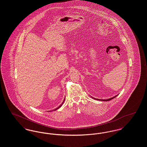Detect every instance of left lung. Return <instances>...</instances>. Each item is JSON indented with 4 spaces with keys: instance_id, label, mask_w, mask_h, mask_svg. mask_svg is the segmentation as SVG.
I'll return each mask as SVG.
<instances>
[{
    "instance_id": "obj_1",
    "label": "left lung",
    "mask_w": 147,
    "mask_h": 147,
    "mask_svg": "<svg viewBox=\"0 0 147 147\" xmlns=\"http://www.w3.org/2000/svg\"><path fill=\"white\" fill-rule=\"evenodd\" d=\"M118 94L117 95H116L115 96H114V97H112V98H109V99H107V100H100V99H97V98H95L94 97H91L92 98H94V100H102V101H109V100H112V99H113V98H114L115 97H116L117 96Z\"/></svg>"
}]
</instances>
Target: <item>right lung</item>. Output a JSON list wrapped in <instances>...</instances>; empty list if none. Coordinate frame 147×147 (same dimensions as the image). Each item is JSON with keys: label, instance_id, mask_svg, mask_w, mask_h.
Instances as JSON below:
<instances>
[{"label": "right lung", "instance_id": "add662e5", "mask_svg": "<svg viewBox=\"0 0 147 147\" xmlns=\"http://www.w3.org/2000/svg\"><path fill=\"white\" fill-rule=\"evenodd\" d=\"M65 99H64V100H63V102H62V104H61V105H60V106H59V107H58V108H56V109H55V110H53V111H56V110H57V109H59V108H60V107H61V106H62V105H63V103H64V101H65Z\"/></svg>", "mask_w": 147, "mask_h": 147}]
</instances>
